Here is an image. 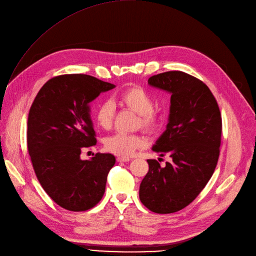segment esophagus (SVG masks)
<instances>
[{
  "mask_svg": "<svg viewBox=\"0 0 256 256\" xmlns=\"http://www.w3.org/2000/svg\"><path fill=\"white\" fill-rule=\"evenodd\" d=\"M116 160H117L118 162H130V160L128 158H122V156H118V158H116Z\"/></svg>",
  "mask_w": 256,
  "mask_h": 256,
  "instance_id": "34e87169",
  "label": "esophagus"
}]
</instances>
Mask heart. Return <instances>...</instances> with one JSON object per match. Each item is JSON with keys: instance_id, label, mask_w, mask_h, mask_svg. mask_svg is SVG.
Masks as SVG:
<instances>
[{"instance_id": "b5f03b06", "label": "heart", "mask_w": 256, "mask_h": 256, "mask_svg": "<svg viewBox=\"0 0 256 256\" xmlns=\"http://www.w3.org/2000/svg\"><path fill=\"white\" fill-rule=\"evenodd\" d=\"M117 98L122 105L139 114V126L148 132L156 130L160 118L158 113L153 110V98L145 88L139 85H132L124 90ZM113 116V104L110 100H105L98 106L94 120L100 128L108 130L112 126ZM145 144V139L137 134L118 132L107 137L104 141L106 150L119 156H130L137 149L144 147Z\"/></svg>"}]
</instances>
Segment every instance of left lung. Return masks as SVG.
<instances>
[{"mask_svg":"<svg viewBox=\"0 0 256 256\" xmlns=\"http://www.w3.org/2000/svg\"><path fill=\"white\" fill-rule=\"evenodd\" d=\"M148 84L171 94L168 122L152 150L172 158L162 168L148 160L140 184L143 205L158 214L177 212L200 194L212 177L219 158L222 122L207 85L181 71L152 76Z\"/></svg>","mask_w":256,"mask_h":256,"instance_id":"8db88e82","label":"left lung"}]
</instances>
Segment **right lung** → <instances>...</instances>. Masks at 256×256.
<instances>
[{
	"instance_id": "obj_1",
	"label": "right lung",
	"mask_w": 256,
	"mask_h": 256,
	"mask_svg": "<svg viewBox=\"0 0 256 256\" xmlns=\"http://www.w3.org/2000/svg\"><path fill=\"white\" fill-rule=\"evenodd\" d=\"M114 88L90 75H60L43 85L30 106L26 134L34 171L64 209L86 211L104 196L114 156L96 153L82 160L80 154L96 144L90 103Z\"/></svg>"
}]
</instances>
